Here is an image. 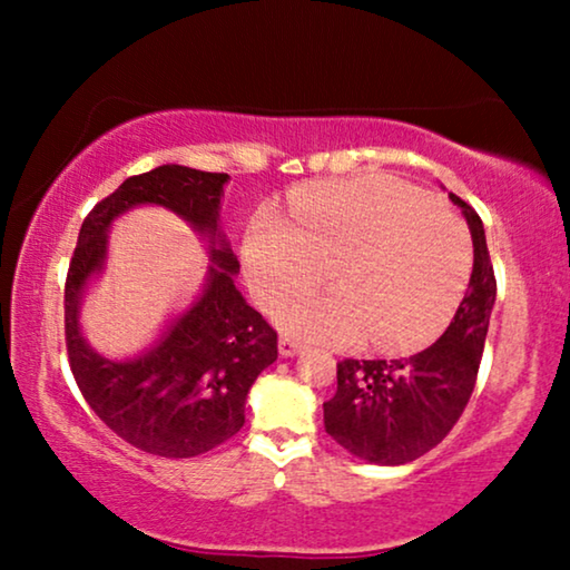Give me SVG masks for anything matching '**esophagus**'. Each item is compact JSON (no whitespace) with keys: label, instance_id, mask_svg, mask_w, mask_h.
<instances>
[{"label":"esophagus","instance_id":"esophagus-1","mask_svg":"<svg viewBox=\"0 0 570 570\" xmlns=\"http://www.w3.org/2000/svg\"><path fill=\"white\" fill-rule=\"evenodd\" d=\"M301 350H303V345H301V342H295L293 337H283V340H279V355H283V357L298 355Z\"/></svg>","mask_w":570,"mask_h":570}]
</instances>
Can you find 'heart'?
Instances as JSON below:
<instances>
[{
	"label": "heart",
	"mask_w": 570,
	"mask_h": 570,
	"mask_svg": "<svg viewBox=\"0 0 570 570\" xmlns=\"http://www.w3.org/2000/svg\"><path fill=\"white\" fill-rule=\"evenodd\" d=\"M254 298L275 308L323 282L334 292L295 295L277 311L287 334L311 342L402 353L431 337L459 306L472 244L459 217L423 191L365 176L295 197L291 223L259 215L244 240Z\"/></svg>",
	"instance_id": "1"
}]
</instances>
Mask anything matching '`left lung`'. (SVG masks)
Wrapping results in <instances>:
<instances>
[{
    "label": "left lung",
    "instance_id": "left-lung-1",
    "mask_svg": "<svg viewBox=\"0 0 570 570\" xmlns=\"http://www.w3.org/2000/svg\"><path fill=\"white\" fill-rule=\"evenodd\" d=\"M462 207L472 233L474 264L466 295L439 342L402 361L337 363V392L324 402V428L342 449L373 464H407L446 439L470 402L485 347L495 275L485 230Z\"/></svg>",
    "mask_w": 570,
    "mask_h": 570
}]
</instances>
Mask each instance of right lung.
I'll list each match as a JSON object with an SVG mask.
<instances>
[{
    "instance_id": "right-lung-1",
    "label": "right lung",
    "mask_w": 570,
    "mask_h": 570,
    "mask_svg": "<svg viewBox=\"0 0 570 570\" xmlns=\"http://www.w3.org/2000/svg\"><path fill=\"white\" fill-rule=\"evenodd\" d=\"M228 174L160 166L129 176L85 217L65 283L69 368L85 402L139 451L166 459L199 456L244 428L246 394L277 361V332L233 285L238 259L217 240V205ZM135 204H163L210 238L215 268L200 301L135 362H108L79 334V295L102 266L105 230Z\"/></svg>"
}]
</instances>
